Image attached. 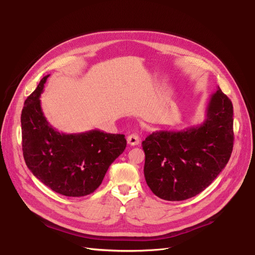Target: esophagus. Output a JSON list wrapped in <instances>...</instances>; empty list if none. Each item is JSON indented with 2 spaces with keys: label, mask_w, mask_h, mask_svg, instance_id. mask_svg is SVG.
<instances>
[{
  "label": "esophagus",
  "mask_w": 255,
  "mask_h": 255,
  "mask_svg": "<svg viewBox=\"0 0 255 255\" xmlns=\"http://www.w3.org/2000/svg\"><path fill=\"white\" fill-rule=\"evenodd\" d=\"M127 142L130 145H137L139 143V136L136 133H132L127 137Z\"/></svg>",
  "instance_id": "34e87169"
}]
</instances>
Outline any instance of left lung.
I'll return each mask as SVG.
<instances>
[{"label":"left lung","mask_w":255,"mask_h":255,"mask_svg":"<svg viewBox=\"0 0 255 255\" xmlns=\"http://www.w3.org/2000/svg\"><path fill=\"white\" fill-rule=\"evenodd\" d=\"M233 105L217 89L199 126L156 131L142 141L144 177L150 191L167 201H182L204 191L228 164L234 144Z\"/></svg>","instance_id":"left-lung-1"}]
</instances>
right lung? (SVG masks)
Returning <instances> with one entry per match:
<instances>
[{
  "mask_svg": "<svg viewBox=\"0 0 255 255\" xmlns=\"http://www.w3.org/2000/svg\"><path fill=\"white\" fill-rule=\"evenodd\" d=\"M49 75L24 101L21 112L22 151L27 168L52 191L66 197L93 193L111 164L126 147L124 134L100 130L65 134L45 118L40 96Z\"/></svg>",
  "mask_w": 255,
  "mask_h": 255,
  "instance_id": "obj_1",
  "label": "right lung"
}]
</instances>
